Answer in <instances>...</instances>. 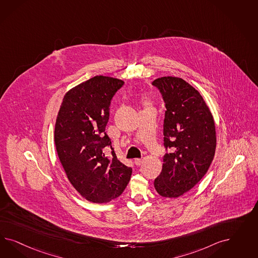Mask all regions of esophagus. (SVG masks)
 I'll list each match as a JSON object with an SVG mask.
<instances>
[{
    "mask_svg": "<svg viewBox=\"0 0 258 258\" xmlns=\"http://www.w3.org/2000/svg\"><path fill=\"white\" fill-rule=\"evenodd\" d=\"M142 163H143L142 159H135V160H134V164H136V165H141Z\"/></svg>",
    "mask_w": 258,
    "mask_h": 258,
    "instance_id": "obj_1",
    "label": "esophagus"
}]
</instances>
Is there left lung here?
<instances>
[{
    "label": "left lung",
    "mask_w": 258,
    "mask_h": 258,
    "mask_svg": "<svg viewBox=\"0 0 258 258\" xmlns=\"http://www.w3.org/2000/svg\"><path fill=\"white\" fill-rule=\"evenodd\" d=\"M165 104L163 169L154 180L164 198H178L203 179L215 156L217 137L214 118L203 96L185 80L157 78Z\"/></svg>",
    "instance_id": "1"
}]
</instances>
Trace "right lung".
Wrapping results in <instances>:
<instances>
[{
    "instance_id": "add662e5",
    "label": "right lung",
    "mask_w": 258,
    "mask_h": 258,
    "mask_svg": "<svg viewBox=\"0 0 258 258\" xmlns=\"http://www.w3.org/2000/svg\"><path fill=\"white\" fill-rule=\"evenodd\" d=\"M124 85L117 78L96 76L71 89L55 125V149L72 185L87 201L109 203L121 195L133 168L116 157L105 132L113 95ZM109 146V158L103 149Z\"/></svg>"
}]
</instances>
